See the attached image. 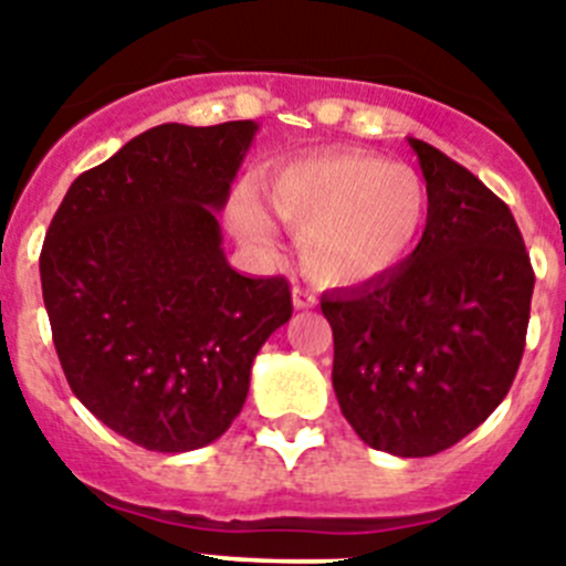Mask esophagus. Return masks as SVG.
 Returning a JSON list of instances; mask_svg holds the SVG:
<instances>
[{"instance_id":"obj_1","label":"esophagus","mask_w":566,"mask_h":566,"mask_svg":"<svg viewBox=\"0 0 566 566\" xmlns=\"http://www.w3.org/2000/svg\"><path fill=\"white\" fill-rule=\"evenodd\" d=\"M292 303H294V308H297V312H303V308H314V306H317V294L308 292V289L294 286Z\"/></svg>"}]
</instances>
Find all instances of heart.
<instances>
[{
    "label": "heart",
    "instance_id": "b5f03b06",
    "mask_svg": "<svg viewBox=\"0 0 566 566\" xmlns=\"http://www.w3.org/2000/svg\"><path fill=\"white\" fill-rule=\"evenodd\" d=\"M266 201L300 232V263L323 286H365L397 272L428 223V187L411 167L365 153L308 155L269 169ZM254 187L229 201L243 243L272 249L277 223Z\"/></svg>",
    "mask_w": 566,
    "mask_h": 566
}]
</instances>
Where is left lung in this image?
Here are the masks:
<instances>
[{"instance_id": "8db88e82", "label": "left lung", "mask_w": 566, "mask_h": 566, "mask_svg": "<svg viewBox=\"0 0 566 566\" xmlns=\"http://www.w3.org/2000/svg\"><path fill=\"white\" fill-rule=\"evenodd\" d=\"M428 187L422 240L397 272L319 297L339 411L374 451L433 457L476 431L516 379L530 266L513 214L476 175L408 138Z\"/></svg>"}]
</instances>
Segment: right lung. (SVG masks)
I'll return each mask as SVG.
<instances>
[{"label":"right lung","instance_id":"obj_1","mask_svg":"<svg viewBox=\"0 0 566 566\" xmlns=\"http://www.w3.org/2000/svg\"><path fill=\"white\" fill-rule=\"evenodd\" d=\"M254 122L161 124L70 184L39 272L78 402L147 451L227 433L260 345L292 317L286 277L229 266L218 212Z\"/></svg>","mask_w":566,"mask_h":566}]
</instances>
